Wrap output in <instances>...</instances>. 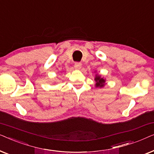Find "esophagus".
I'll use <instances>...</instances> for the list:
<instances>
[{
	"instance_id": "esophagus-1",
	"label": "esophagus",
	"mask_w": 154,
	"mask_h": 154,
	"mask_svg": "<svg viewBox=\"0 0 154 154\" xmlns=\"http://www.w3.org/2000/svg\"><path fill=\"white\" fill-rule=\"evenodd\" d=\"M82 66V64L81 62H75L74 64V67L77 69H80Z\"/></svg>"
}]
</instances>
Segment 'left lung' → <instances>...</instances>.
<instances>
[{
  "instance_id": "left-lung-1",
  "label": "left lung",
  "mask_w": 154,
  "mask_h": 154,
  "mask_svg": "<svg viewBox=\"0 0 154 154\" xmlns=\"http://www.w3.org/2000/svg\"><path fill=\"white\" fill-rule=\"evenodd\" d=\"M96 81V87L102 88L104 85L105 80L103 78H101L100 75H96V78L94 79Z\"/></svg>"
}]
</instances>
